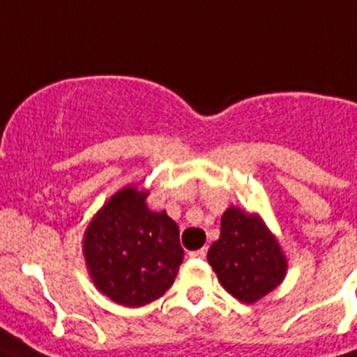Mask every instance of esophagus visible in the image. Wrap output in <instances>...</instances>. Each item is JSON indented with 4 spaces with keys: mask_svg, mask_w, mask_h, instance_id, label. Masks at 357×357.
<instances>
[{
    "mask_svg": "<svg viewBox=\"0 0 357 357\" xmlns=\"http://www.w3.org/2000/svg\"><path fill=\"white\" fill-rule=\"evenodd\" d=\"M207 254V248H200V250L189 252V257H195V259H204Z\"/></svg>",
    "mask_w": 357,
    "mask_h": 357,
    "instance_id": "34e87169",
    "label": "esophagus"
}]
</instances>
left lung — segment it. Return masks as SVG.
Segmentation results:
<instances>
[{"mask_svg": "<svg viewBox=\"0 0 357 357\" xmlns=\"http://www.w3.org/2000/svg\"><path fill=\"white\" fill-rule=\"evenodd\" d=\"M207 261L223 288L245 304H254L284 280L288 263L275 236L257 214L229 207L222 216L220 239Z\"/></svg>", "mask_w": 357, "mask_h": 357, "instance_id": "obj_1", "label": "left lung"}]
</instances>
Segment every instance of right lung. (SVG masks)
I'll list each match as a JSON object with an SVG mask.
<instances>
[{
    "instance_id": "right-lung-1",
    "label": "right lung",
    "mask_w": 357,
    "mask_h": 357,
    "mask_svg": "<svg viewBox=\"0 0 357 357\" xmlns=\"http://www.w3.org/2000/svg\"><path fill=\"white\" fill-rule=\"evenodd\" d=\"M137 185H127L107 202L84 234L89 275L116 304H150L175 282L184 250L178 227L166 211L153 213Z\"/></svg>"
}]
</instances>
